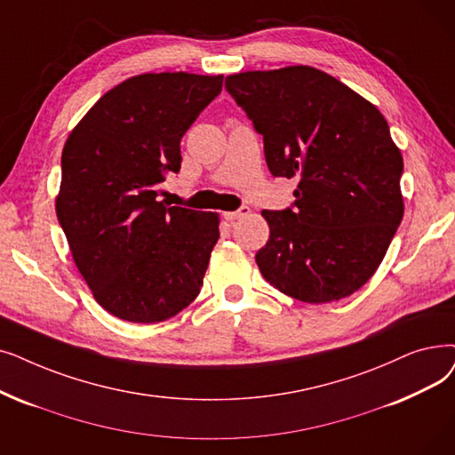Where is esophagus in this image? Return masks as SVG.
I'll return each instance as SVG.
<instances>
[{"label":"esophagus","instance_id":"obj_1","mask_svg":"<svg viewBox=\"0 0 455 455\" xmlns=\"http://www.w3.org/2000/svg\"><path fill=\"white\" fill-rule=\"evenodd\" d=\"M249 208L247 206H242L240 210H235V212H223V217L227 221H235V220H242V217H245V215H249Z\"/></svg>","mask_w":455,"mask_h":455}]
</instances>
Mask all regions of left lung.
Segmentation results:
<instances>
[{"label": "left lung", "mask_w": 455, "mask_h": 455, "mask_svg": "<svg viewBox=\"0 0 455 455\" xmlns=\"http://www.w3.org/2000/svg\"><path fill=\"white\" fill-rule=\"evenodd\" d=\"M264 135L273 176L295 179L293 208L264 210V279L303 303L347 298L378 271L403 217V157L381 111L307 65L227 76Z\"/></svg>", "instance_id": "obj_1"}]
</instances>
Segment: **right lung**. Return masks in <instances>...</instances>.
<instances>
[{"instance_id":"1","label":"right lung","mask_w":455,"mask_h":455,"mask_svg":"<svg viewBox=\"0 0 455 455\" xmlns=\"http://www.w3.org/2000/svg\"><path fill=\"white\" fill-rule=\"evenodd\" d=\"M223 76L140 74L108 91L74 126L55 212L94 299L116 318L156 323L201 291L220 213L157 201L180 171V140L221 92Z\"/></svg>"}]
</instances>
